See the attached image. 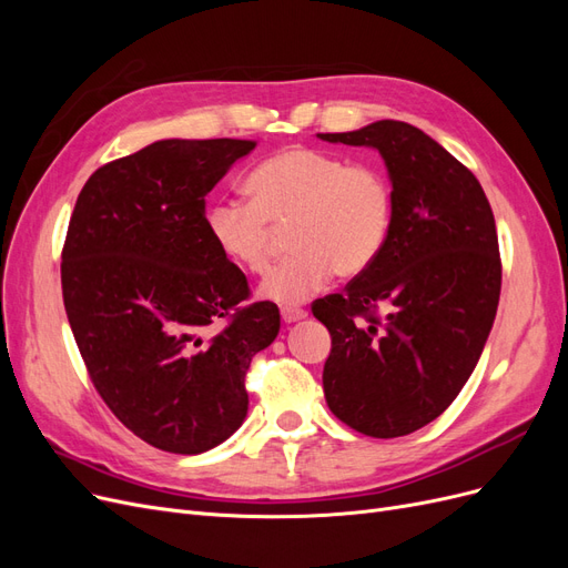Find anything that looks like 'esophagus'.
Listing matches in <instances>:
<instances>
[{
  "instance_id": "obj_1",
  "label": "esophagus",
  "mask_w": 568,
  "mask_h": 568,
  "mask_svg": "<svg viewBox=\"0 0 568 568\" xmlns=\"http://www.w3.org/2000/svg\"><path fill=\"white\" fill-rule=\"evenodd\" d=\"M307 313L303 311V307H291V305H284L282 307V320L286 322V324H291V322H298V320H303Z\"/></svg>"
}]
</instances>
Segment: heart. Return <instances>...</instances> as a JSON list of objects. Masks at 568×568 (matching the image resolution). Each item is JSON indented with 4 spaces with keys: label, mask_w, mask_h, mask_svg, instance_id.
<instances>
[{
    "label": "heart",
    "mask_w": 568,
    "mask_h": 568,
    "mask_svg": "<svg viewBox=\"0 0 568 568\" xmlns=\"http://www.w3.org/2000/svg\"><path fill=\"white\" fill-rule=\"evenodd\" d=\"M251 201L225 199L205 222L220 253L263 274L274 253V230L286 227L291 255L261 284L267 301L298 305L336 272L353 280L382 255L393 225V184L374 161H348L313 146L272 153L246 178Z\"/></svg>",
    "instance_id": "1"
}]
</instances>
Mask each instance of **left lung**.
<instances>
[{"label":"left lung","instance_id":"obj_1","mask_svg":"<svg viewBox=\"0 0 568 568\" xmlns=\"http://www.w3.org/2000/svg\"><path fill=\"white\" fill-rule=\"evenodd\" d=\"M320 136L379 149L395 199L376 263L313 305L332 334L324 398L357 434L407 436L450 407L486 346L503 286L493 209L467 165L403 120Z\"/></svg>","mask_w":568,"mask_h":568}]
</instances>
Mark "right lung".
<instances>
[{
  "mask_svg": "<svg viewBox=\"0 0 568 568\" xmlns=\"http://www.w3.org/2000/svg\"><path fill=\"white\" fill-rule=\"evenodd\" d=\"M253 140H163L94 170L68 222L61 288L90 379L134 436L175 455L242 426L246 372L280 334L215 246L203 196Z\"/></svg>",
  "mask_w": 568,
  "mask_h": 568,
  "instance_id": "right-lung-1",
  "label": "right lung"
}]
</instances>
